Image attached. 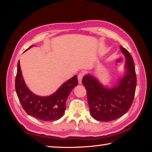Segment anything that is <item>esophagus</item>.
Masks as SVG:
<instances>
[{
	"label": "esophagus",
	"instance_id": "1",
	"mask_svg": "<svg viewBox=\"0 0 152 152\" xmlns=\"http://www.w3.org/2000/svg\"><path fill=\"white\" fill-rule=\"evenodd\" d=\"M83 76H84V74L83 73H80L78 76V83L80 84H82V78H83Z\"/></svg>",
	"mask_w": 152,
	"mask_h": 152
}]
</instances>
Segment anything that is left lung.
I'll list each match as a JSON object with an SVG mask.
<instances>
[{
	"label": "left lung",
	"mask_w": 152,
	"mask_h": 152,
	"mask_svg": "<svg viewBox=\"0 0 152 152\" xmlns=\"http://www.w3.org/2000/svg\"><path fill=\"white\" fill-rule=\"evenodd\" d=\"M120 49L125 58V74L113 87L104 86L98 78L88 74L82 84L87 91L90 113L94 119L111 121L127 113L132 104L136 89L135 69L132 56L124 48Z\"/></svg>",
	"instance_id": "obj_1"
}]
</instances>
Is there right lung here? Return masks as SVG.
<instances>
[{
    "instance_id": "1",
    "label": "right lung",
    "mask_w": 152,
    "mask_h": 152,
    "mask_svg": "<svg viewBox=\"0 0 152 152\" xmlns=\"http://www.w3.org/2000/svg\"><path fill=\"white\" fill-rule=\"evenodd\" d=\"M33 45L26 50L27 51ZM78 85V78L75 75L63 83L57 91L50 96L36 95L25 84L18 61L15 79V90L23 108L28 115L42 121H57L63 116L66 109V103L69 94Z\"/></svg>"
}]
</instances>
